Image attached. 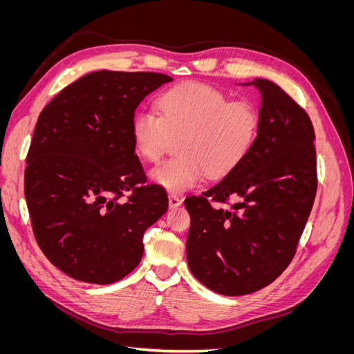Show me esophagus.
Masks as SVG:
<instances>
[{"label":"esophagus","instance_id":"obj_1","mask_svg":"<svg viewBox=\"0 0 354 354\" xmlns=\"http://www.w3.org/2000/svg\"><path fill=\"white\" fill-rule=\"evenodd\" d=\"M181 198L178 196V195H176V194H171L169 196H168V203H169V208H177V207H180L181 205Z\"/></svg>","mask_w":354,"mask_h":354}]
</instances>
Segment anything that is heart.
Returning <instances> with one entry per match:
<instances>
[{
	"label": "heart",
	"mask_w": 354,
	"mask_h": 354,
	"mask_svg": "<svg viewBox=\"0 0 354 354\" xmlns=\"http://www.w3.org/2000/svg\"><path fill=\"white\" fill-rule=\"evenodd\" d=\"M158 112L133 115L130 136L136 153L155 162L171 137H180L177 156L151 169V178L169 192H185L203 176H226L255 143L260 115L248 100H229L223 91L202 82L168 88L156 102Z\"/></svg>",
	"instance_id": "heart-1"
}]
</instances>
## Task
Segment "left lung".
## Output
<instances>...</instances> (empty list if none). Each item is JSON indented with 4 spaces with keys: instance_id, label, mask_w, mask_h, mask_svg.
<instances>
[{
    "instance_id": "obj_1",
    "label": "left lung",
    "mask_w": 354,
    "mask_h": 354,
    "mask_svg": "<svg viewBox=\"0 0 354 354\" xmlns=\"http://www.w3.org/2000/svg\"><path fill=\"white\" fill-rule=\"evenodd\" d=\"M245 85L261 94L254 146L217 185L185 201L189 269L211 291L230 297L259 291L281 276L317 189L315 130L306 111L269 80Z\"/></svg>"
}]
</instances>
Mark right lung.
<instances>
[{
    "label": "right lung",
    "mask_w": 354,
    "mask_h": 354,
    "mask_svg": "<svg viewBox=\"0 0 354 354\" xmlns=\"http://www.w3.org/2000/svg\"><path fill=\"white\" fill-rule=\"evenodd\" d=\"M169 81L155 72H91L38 116L25 169L32 230L73 279L106 285L133 272L146 229L168 209L164 187L147 183L130 127L137 106Z\"/></svg>",
    "instance_id": "add662e5"
}]
</instances>
